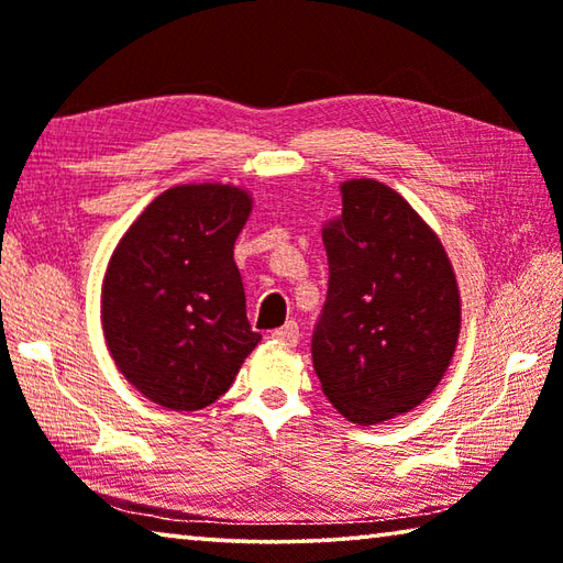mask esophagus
<instances>
[{"label":"esophagus","instance_id":"obj_1","mask_svg":"<svg viewBox=\"0 0 563 563\" xmlns=\"http://www.w3.org/2000/svg\"><path fill=\"white\" fill-rule=\"evenodd\" d=\"M271 338H273V340H278V342H283V345L295 347V345H298V338H300L298 322H295V320H288V322H285L283 328H275V330L271 332Z\"/></svg>","mask_w":563,"mask_h":563}]
</instances>
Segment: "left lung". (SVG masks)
<instances>
[{"label": "left lung", "instance_id": "8db88e82", "mask_svg": "<svg viewBox=\"0 0 563 563\" xmlns=\"http://www.w3.org/2000/svg\"><path fill=\"white\" fill-rule=\"evenodd\" d=\"M330 280L312 367L340 415L377 424L440 385L460 338V290L430 225L393 188L342 184V216L322 228Z\"/></svg>", "mask_w": 563, "mask_h": 563}]
</instances>
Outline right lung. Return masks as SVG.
Returning <instances> with one entry per match:
<instances>
[{
  "mask_svg": "<svg viewBox=\"0 0 563 563\" xmlns=\"http://www.w3.org/2000/svg\"><path fill=\"white\" fill-rule=\"evenodd\" d=\"M251 196L221 184L176 186L136 218L111 255L103 335L151 402L196 412L228 393L258 345L233 245Z\"/></svg>",
  "mask_w": 563,
  "mask_h": 563,
  "instance_id": "1",
  "label": "right lung"
}]
</instances>
